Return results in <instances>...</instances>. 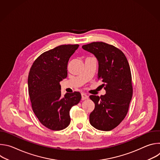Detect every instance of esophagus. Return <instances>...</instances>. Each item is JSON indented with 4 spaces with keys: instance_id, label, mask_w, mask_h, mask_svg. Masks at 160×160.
<instances>
[{
    "instance_id": "34e87169",
    "label": "esophagus",
    "mask_w": 160,
    "mask_h": 160,
    "mask_svg": "<svg viewBox=\"0 0 160 160\" xmlns=\"http://www.w3.org/2000/svg\"><path fill=\"white\" fill-rule=\"evenodd\" d=\"M88 98V96L85 94V93H82V100H85V99H87Z\"/></svg>"
}]
</instances>
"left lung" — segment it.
I'll list each match as a JSON object with an SVG mask.
<instances>
[{
	"label": "left lung",
	"instance_id": "1",
	"mask_svg": "<svg viewBox=\"0 0 160 160\" xmlns=\"http://www.w3.org/2000/svg\"><path fill=\"white\" fill-rule=\"evenodd\" d=\"M82 49L93 54L98 61V78L103 84L106 94L90 96L95 108L90 114L91 125L98 130L109 131L117 127L126 117L133 89L128 62L125 54L113 45L92 42Z\"/></svg>",
	"mask_w": 160,
	"mask_h": 160
}]
</instances>
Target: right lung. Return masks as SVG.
Listing matches in <instances>:
<instances>
[{
	"instance_id": "1",
	"label": "right lung",
	"mask_w": 160,
	"mask_h": 160,
	"mask_svg": "<svg viewBox=\"0 0 160 160\" xmlns=\"http://www.w3.org/2000/svg\"><path fill=\"white\" fill-rule=\"evenodd\" d=\"M78 45H62L42 54L33 63L28 87L32 109L40 122L52 130H61L70 123V111L78 104L80 92L61 96L60 82L68 75V61Z\"/></svg>"
}]
</instances>
